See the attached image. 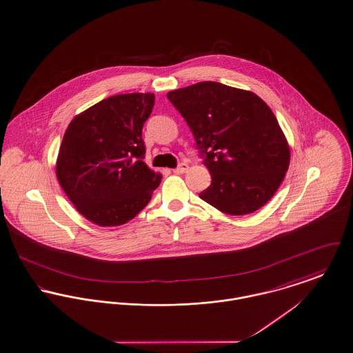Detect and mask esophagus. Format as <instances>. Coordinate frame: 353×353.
I'll return each mask as SVG.
<instances>
[{"mask_svg":"<svg viewBox=\"0 0 353 353\" xmlns=\"http://www.w3.org/2000/svg\"><path fill=\"white\" fill-rule=\"evenodd\" d=\"M188 170H189V164L181 163V164L174 170V172H175V174H183V172H186Z\"/></svg>","mask_w":353,"mask_h":353,"instance_id":"1","label":"esophagus"}]
</instances>
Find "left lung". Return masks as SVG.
Wrapping results in <instances>:
<instances>
[{"label": "left lung", "instance_id": "left-lung-1", "mask_svg": "<svg viewBox=\"0 0 353 353\" xmlns=\"http://www.w3.org/2000/svg\"><path fill=\"white\" fill-rule=\"evenodd\" d=\"M192 129L212 183L199 198L232 216L254 213L281 186L290 148L278 120L252 92L199 82L167 93Z\"/></svg>", "mask_w": 353, "mask_h": 353}]
</instances>
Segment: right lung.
I'll return each instance as SVG.
<instances>
[{"label": "right lung", "mask_w": 353, "mask_h": 353, "mask_svg": "<svg viewBox=\"0 0 353 353\" xmlns=\"http://www.w3.org/2000/svg\"><path fill=\"white\" fill-rule=\"evenodd\" d=\"M152 93L109 97L77 116L65 129L57 176L77 210L92 223L117 226L151 201L161 174L143 161V127Z\"/></svg>", "instance_id": "1"}]
</instances>
